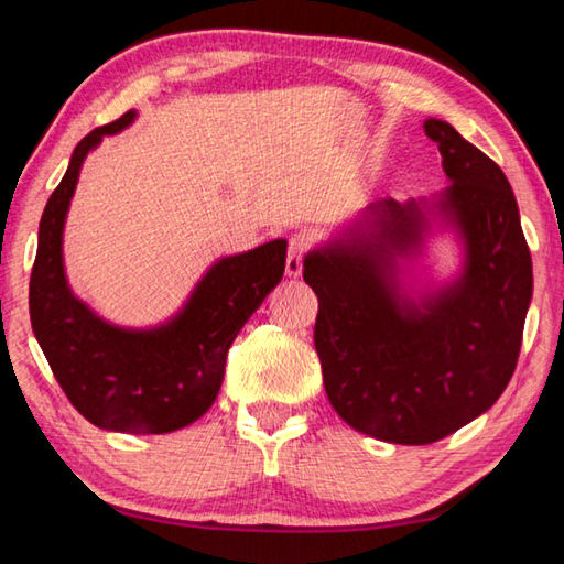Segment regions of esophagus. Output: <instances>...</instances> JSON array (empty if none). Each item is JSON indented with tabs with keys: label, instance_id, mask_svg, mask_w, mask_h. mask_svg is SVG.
<instances>
[{
	"label": "esophagus",
	"instance_id": "1",
	"mask_svg": "<svg viewBox=\"0 0 564 564\" xmlns=\"http://www.w3.org/2000/svg\"><path fill=\"white\" fill-rule=\"evenodd\" d=\"M310 247V237L307 235H294L290 240V250H288V264H284V270H288L290 276H300L302 274V260H304V252H307Z\"/></svg>",
	"mask_w": 564,
	"mask_h": 564
}]
</instances>
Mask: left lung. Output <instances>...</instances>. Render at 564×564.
I'll return each instance as SVG.
<instances>
[{
  "label": "left lung",
  "mask_w": 564,
  "mask_h": 564,
  "mask_svg": "<svg viewBox=\"0 0 564 564\" xmlns=\"http://www.w3.org/2000/svg\"><path fill=\"white\" fill-rule=\"evenodd\" d=\"M451 185L433 200H373L304 257L319 300L314 347L334 411L351 429L426 446L486 413L516 371L532 260L506 173L456 128L429 118ZM433 224L462 237L464 270L443 289L405 288L399 259Z\"/></svg>",
  "instance_id": "1"
}]
</instances>
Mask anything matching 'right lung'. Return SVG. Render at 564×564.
<instances>
[{
	"label": "right lung",
	"instance_id": "right-lung-1",
	"mask_svg": "<svg viewBox=\"0 0 564 564\" xmlns=\"http://www.w3.org/2000/svg\"><path fill=\"white\" fill-rule=\"evenodd\" d=\"M133 121L128 111L74 148L39 223L29 317L58 387L86 421L118 433H171L213 406L227 349L282 280L288 240L220 257L183 310L158 327L126 329L98 317L68 288L64 223L86 155Z\"/></svg>",
	"mask_w": 564,
	"mask_h": 564
}]
</instances>
